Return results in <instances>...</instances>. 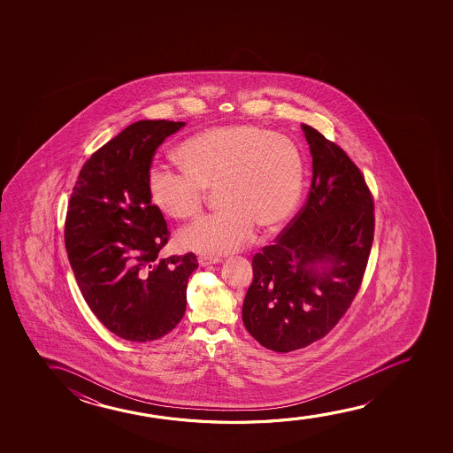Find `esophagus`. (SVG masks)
Listing matches in <instances>:
<instances>
[{
    "label": "esophagus",
    "mask_w": 453,
    "mask_h": 453,
    "mask_svg": "<svg viewBox=\"0 0 453 453\" xmlns=\"http://www.w3.org/2000/svg\"><path fill=\"white\" fill-rule=\"evenodd\" d=\"M198 263L199 266H211V265L219 263V258L218 257H211V255H199Z\"/></svg>",
    "instance_id": "esophagus-1"
}]
</instances>
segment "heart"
Returning <instances> with one entry per match:
<instances>
[{"label":"heart","instance_id":"1","mask_svg":"<svg viewBox=\"0 0 453 453\" xmlns=\"http://www.w3.org/2000/svg\"><path fill=\"white\" fill-rule=\"evenodd\" d=\"M180 168L155 162L147 173L150 201L167 217L198 215L205 192L217 186L221 211L180 230V248L229 254L261 229L275 230L292 217L303 190V157L289 137L254 124L211 127L178 149Z\"/></svg>","mask_w":453,"mask_h":453}]
</instances>
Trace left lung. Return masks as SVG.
I'll return each instance as SVG.
<instances>
[{"label":"left lung","mask_w":453,"mask_h":453,"mask_svg":"<svg viewBox=\"0 0 453 453\" xmlns=\"http://www.w3.org/2000/svg\"><path fill=\"white\" fill-rule=\"evenodd\" d=\"M312 182L303 207L252 258L242 303L249 334L289 353L320 341L359 292L374 238V201L349 156L310 125Z\"/></svg>","instance_id":"obj_1"}]
</instances>
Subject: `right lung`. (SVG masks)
I'll use <instances>...</instances> for the list:
<instances>
[{
    "label": "right lung",
    "mask_w": 453,
    "mask_h": 453,
    "mask_svg": "<svg viewBox=\"0 0 453 453\" xmlns=\"http://www.w3.org/2000/svg\"><path fill=\"white\" fill-rule=\"evenodd\" d=\"M139 120L94 151L69 198L65 246L81 296L120 339H161L180 322L196 255L159 252L170 238L147 173L157 147L184 127Z\"/></svg>",
    "instance_id": "add662e5"
}]
</instances>
